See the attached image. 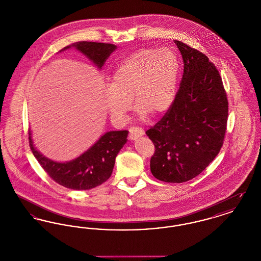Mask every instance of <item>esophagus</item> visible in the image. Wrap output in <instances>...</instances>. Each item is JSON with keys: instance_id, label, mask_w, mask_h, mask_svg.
I'll return each instance as SVG.
<instances>
[{"instance_id": "obj_1", "label": "esophagus", "mask_w": 261, "mask_h": 261, "mask_svg": "<svg viewBox=\"0 0 261 261\" xmlns=\"http://www.w3.org/2000/svg\"><path fill=\"white\" fill-rule=\"evenodd\" d=\"M144 135V130L139 127H130L129 128V139L136 140L139 137Z\"/></svg>"}]
</instances>
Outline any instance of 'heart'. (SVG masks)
Returning <instances> with one entry per match:
<instances>
[{"mask_svg":"<svg viewBox=\"0 0 261 261\" xmlns=\"http://www.w3.org/2000/svg\"><path fill=\"white\" fill-rule=\"evenodd\" d=\"M179 61L168 48L140 49L120 62L113 71L112 84L103 90L107 110L117 120L124 119L132 98L143 115L156 117L173 103Z\"/></svg>","mask_w":261,"mask_h":261,"instance_id":"1","label":"heart"}]
</instances>
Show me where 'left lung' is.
I'll return each instance as SVG.
<instances>
[{
    "instance_id": "obj_1",
    "label": "left lung",
    "mask_w": 261,
    "mask_h": 261,
    "mask_svg": "<svg viewBox=\"0 0 261 261\" xmlns=\"http://www.w3.org/2000/svg\"><path fill=\"white\" fill-rule=\"evenodd\" d=\"M184 73L173 103L146 134L154 145L150 171L163 182L183 183L201 173L220 151L228 118L222 79L208 58L181 41Z\"/></svg>"
}]
</instances>
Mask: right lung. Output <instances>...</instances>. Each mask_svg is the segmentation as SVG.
I'll use <instances>...</instances> for the list:
<instances>
[{"label":"right lung","instance_id":"1","mask_svg":"<svg viewBox=\"0 0 261 261\" xmlns=\"http://www.w3.org/2000/svg\"><path fill=\"white\" fill-rule=\"evenodd\" d=\"M70 48L81 51L101 68L116 46L82 41L66 46L61 51ZM127 136V130L107 132L84 153L67 162H54L38 151L32 141L31 131H29V146L38 162L55 182L72 190H90L101 185L111 177L115 158L126 144Z\"/></svg>","mask_w":261,"mask_h":261}]
</instances>
